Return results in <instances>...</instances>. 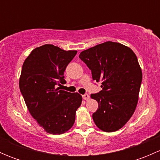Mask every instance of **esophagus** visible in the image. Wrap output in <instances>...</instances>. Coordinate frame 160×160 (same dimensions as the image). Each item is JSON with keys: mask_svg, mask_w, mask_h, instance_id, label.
<instances>
[{"mask_svg": "<svg viewBox=\"0 0 160 160\" xmlns=\"http://www.w3.org/2000/svg\"><path fill=\"white\" fill-rule=\"evenodd\" d=\"M82 97H83V98L85 100V101H88V100L90 99V96L88 94V93H85V94L82 95Z\"/></svg>", "mask_w": 160, "mask_h": 160, "instance_id": "34e87169", "label": "esophagus"}]
</instances>
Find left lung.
Returning a JSON list of instances; mask_svg holds the SVG:
<instances>
[{
    "mask_svg": "<svg viewBox=\"0 0 160 160\" xmlns=\"http://www.w3.org/2000/svg\"><path fill=\"white\" fill-rule=\"evenodd\" d=\"M80 59L91 70L102 90L92 93L98 102L93 119L101 130L112 132L128 122L136 108L142 72L130 48L106 42L81 52Z\"/></svg>",
    "mask_w": 160,
    "mask_h": 160,
    "instance_id": "left-lung-1",
    "label": "left lung"
}]
</instances>
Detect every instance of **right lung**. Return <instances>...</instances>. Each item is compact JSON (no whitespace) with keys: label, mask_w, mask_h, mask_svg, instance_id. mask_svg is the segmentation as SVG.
<instances>
[{"label":"right lung","mask_w":160,"mask_h":160,"mask_svg":"<svg viewBox=\"0 0 160 160\" xmlns=\"http://www.w3.org/2000/svg\"><path fill=\"white\" fill-rule=\"evenodd\" d=\"M46 44L35 48L22 66L19 88L32 117L46 132L65 133L75 122L81 95L56 88L65 84L64 72L77 54Z\"/></svg>","instance_id":"right-lung-1"}]
</instances>
